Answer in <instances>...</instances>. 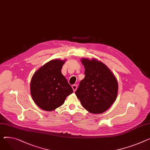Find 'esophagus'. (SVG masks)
<instances>
[{"label":"esophagus","mask_w":150,"mask_h":150,"mask_svg":"<svg viewBox=\"0 0 150 150\" xmlns=\"http://www.w3.org/2000/svg\"><path fill=\"white\" fill-rule=\"evenodd\" d=\"M72 89H73L74 92H75L76 90L77 89V86L76 84H74V85H72Z\"/></svg>","instance_id":"34e87169"}]
</instances>
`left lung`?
<instances>
[{
  "label": "left lung",
  "instance_id": "1",
  "mask_svg": "<svg viewBox=\"0 0 150 150\" xmlns=\"http://www.w3.org/2000/svg\"><path fill=\"white\" fill-rule=\"evenodd\" d=\"M85 77L75 92L82 105L88 112L100 114L105 112L116 101L117 81L104 63L96 58H82Z\"/></svg>",
  "mask_w": 150,
  "mask_h": 150
}]
</instances>
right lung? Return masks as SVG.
<instances>
[{"mask_svg": "<svg viewBox=\"0 0 150 150\" xmlns=\"http://www.w3.org/2000/svg\"><path fill=\"white\" fill-rule=\"evenodd\" d=\"M66 59L48 62L33 75L30 91L34 102L46 111H52L62 105L66 97L73 93L72 87L62 74Z\"/></svg>", "mask_w": 150, "mask_h": 150, "instance_id": "right-lung-1", "label": "right lung"}]
</instances>
